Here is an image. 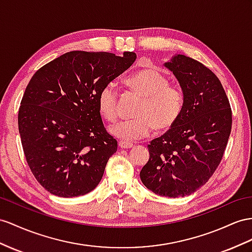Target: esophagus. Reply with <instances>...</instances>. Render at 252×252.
Wrapping results in <instances>:
<instances>
[{"mask_svg": "<svg viewBox=\"0 0 252 252\" xmlns=\"http://www.w3.org/2000/svg\"><path fill=\"white\" fill-rule=\"evenodd\" d=\"M118 145H119L120 148H122V149H128V148H132L134 146L131 143H126V141H122V140L119 141Z\"/></svg>", "mask_w": 252, "mask_h": 252, "instance_id": "obj_1", "label": "esophagus"}]
</instances>
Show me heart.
Segmentation results:
<instances>
[{"instance_id":"b5f03b06","label":"heart","mask_w":252,"mask_h":252,"mask_svg":"<svg viewBox=\"0 0 252 252\" xmlns=\"http://www.w3.org/2000/svg\"><path fill=\"white\" fill-rule=\"evenodd\" d=\"M126 85L141 96L134 115L135 118L120 120L108 128L113 136L122 141H132L148 136L156 127L165 131L178 120L183 108V94L178 88L170 87L168 79L157 69H144L130 75ZM98 111L107 121L117 117V89L107 83L96 95Z\"/></svg>"}]
</instances>
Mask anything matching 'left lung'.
Returning <instances> with one entry per match:
<instances>
[{"label": "left lung", "instance_id": "1", "mask_svg": "<svg viewBox=\"0 0 252 252\" xmlns=\"http://www.w3.org/2000/svg\"><path fill=\"white\" fill-rule=\"evenodd\" d=\"M180 84L183 108L169 131L148 145L150 158L140 170L148 189L159 196H189L201 188L222 158L231 133L230 103L218 77L183 54L164 63Z\"/></svg>", "mask_w": 252, "mask_h": 252}]
</instances>
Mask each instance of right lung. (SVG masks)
<instances>
[{
  "label": "right lung",
  "mask_w": 252,
  "mask_h": 252,
  "mask_svg": "<svg viewBox=\"0 0 252 252\" xmlns=\"http://www.w3.org/2000/svg\"><path fill=\"white\" fill-rule=\"evenodd\" d=\"M134 52L72 51L36 71L19 108V133L33 175L55 196L96 188L117 140L103 126L96 95L130 68Z\"/></svg>",
  "instance_id": "1"
}]
</instances>
